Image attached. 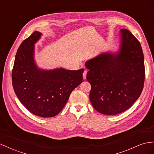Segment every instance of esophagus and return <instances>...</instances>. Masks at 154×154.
Here are the masks:
<instances>
[{"mask_svg": "<svg viewBox=\"0 0 154 154\" xmlns=\"http://www.w3.org/2000/svg\"><path fill=\"white\" fill-rule=\"evenodd\" d=\"M87 72V70H84V73H83V78H84V80H85V79H86Z\"/></svg>", "mask_w": 154, "mask_h": 154, "instance_id": "obj_1", "label": "esophagus"}]
</instances>
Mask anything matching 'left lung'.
Here are the masks:
<instances>
[{
	"label": "left lung",
	"mask_w": 154,
	"mask_h": 154,
	"mask_svg": "<svg viewBox=\"0 0 154 154\" xmlns=\"http://www.w3.org/2000/svg\"><path fill=\"white\" fill-rule=\"evenodd\" d=\"M119 51L102 53L85 62L91 85L89 99L98 112L114 115L139 98L144 82V62L139 41L126 29L120 32Z\"/></svg>",
	"instance_id": "1"
}]
</instances>
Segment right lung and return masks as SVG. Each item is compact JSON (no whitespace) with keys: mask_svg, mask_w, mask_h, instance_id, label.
Masks as SVG:
<instances>
[{"mask_svg":"<svg viewBox=\"0 0 154 154\" xmlns=\"http://www.w3.org/2000/svg\"><path fill=\"white\" fill-rule=\"evenodd\" d=\"M42 34L35 31L24 40L17 52L12 84L23 106L41 117H52L63 109L72 91L83 81L84 69H41L34 59V45Z\"/></svg>","mask_w":154,"mask_h":154,"instance_id":"right-lung-1","label":"right lung"}]
</instances>
